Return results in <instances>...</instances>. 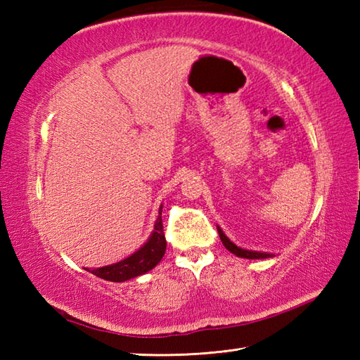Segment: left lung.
<instances>
[{
	"label": "left lung",
	"mask_w": 360,
	"mask_h": 360,
	"mask_svg": "<svg viewBox=\"0 0 360 360\" xmlns=\"http://www.w3.org/2000/svg\"><path fill=\"white\" fill-rule=\"evenodd\" d=\"M218 233H219V238L221 241H223L224 248L232 252L233 255L236 257H241V258H250V259H262V258H267V257H272L271 254H266V252H255V250H246V249H241L236 246V244H233L231 240L227 238V236L224 235V232L221 231V229L218 227Z\"/></svg>",
	"instance_id": "obj_1"
}]
</instances>
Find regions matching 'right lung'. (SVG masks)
I'll use <instances>...</instances> for the list:
<instances>
[{"label": "right lung", "mask_w": 360, "mask_h": 360, "mask_svg": "<svg viewBox=\"0 0 360 360\" xmlns=\"http://www.w3.org/2000/svg\"><path fill=\"white\" fill-rule=\"evenodd\" d=\"M165 249H167V241H165L162 218H160V212H159V217L155 224V231H153L150 240L145 243L139 250L134 252L131 257L122 259V262L116 264L97 267V269L91 271V274H94L97 277L108 281H117V283L127 281L129 278L137 277V275H142L145 272L151 271L153 267L162 259Z\"/></svg>", "instance_id": "right-lung-1"}]
</instances>
